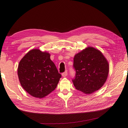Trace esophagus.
Wrapping results in <instances>:
<instances>
[{
	"label": "esophagus",
	"instance_id": "obj_1",
	"mask_svg": "<svg viewBox=\"0 0 128 128\" xmlns=\"http://www.w3.org/2000/svg\"><path fill=\"white\" fill-rule=\"evenodd\" d=\"M67 74H68L67 70H66V71H65L64 72H63V73L62 74V76L64 77H66V76H67Z\"/></svg>",
	"mask_w": 128,
	"mask_h": 128
}]
</instances>
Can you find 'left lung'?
<instances>
[{
	"label": "left lung",
	"instance_id": "1",
	"mask_svg": "<svg viewBox=\"0 0 128 128\" xmlns=\"http://www.w3.org/2000/svg\"><path fill=\"white\" fill-rule=\"evenodd\" d=\"M76 74L72 80L76 88L92 94L98 90L106 82L109 72L107 60L100 51L88 47L74 56Z\"/></svg>",
	"mask_w": 128,
	"mask_h": 128
}]
</instances>
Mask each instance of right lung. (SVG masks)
<instances>
[{"label":"right lung","mask_w":128,"mask_h":128,"mask_svg":"<svg viewBox=\"0 0 128 128\" xmlns=\"http://www.w3.org/2000/svg\"><path fill=\"white\" fill-rule=\"evenodd\" d=\"M21 86L35 98H43L54 91L61 74L50 59V54L39 49L28 52L17 70Z\"/></svg>","instance_id":"obj_1"}]
</instances>
